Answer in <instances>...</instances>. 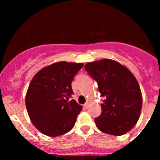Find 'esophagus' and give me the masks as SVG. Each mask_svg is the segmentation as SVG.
I'll use <instances>...</instances> for the list:
<instances>
[{
  "label": "esophagus",
  "mask_w": 160,
  "mask_h": 160,
  "mask_svg": "<svg viewBox=\"0 0 160 160\" xmlns=\"http://www.w3.org/2000/svg\"><path fill=\"white\" fill-rule=\"evenodd\" d=\"M89 102H86V103L84 104V107H85L86 108H89Z\"/></svg>",
  "instance_id": "esophagus-1"
}]
</instances>
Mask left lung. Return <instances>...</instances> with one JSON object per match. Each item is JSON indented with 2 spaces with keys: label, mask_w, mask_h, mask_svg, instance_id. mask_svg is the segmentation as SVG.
<instances>
[{
  "label": "left lung",
  "mask_w": 160,
  "mask_h": 160,
  "mask_svg": "<svg viewBox=\"0 0 160 160\" xmlns=\"http://www.w3.org/2000/svg\"><path fill=\"white\" fill-rule=\"evenodd\" d=\"M84 68L98 83L104 97L102 113L95 119L102 132L122 135L132 128L138 120L142 96L136 78L128 69L111 59L87 63Z\"/></svg>",
  "instance_id": "left-lung-1"
}]
</instances>
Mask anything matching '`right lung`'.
Instances as JSON below:
<instances>
[{"mask_svg": "<svg viewBox=\"0 0 160 160\" xmlns=\"http://www.w3.org/2000/svg\"><path fill=\"white\" fill-rule=\"evenodd\" d=\"M83 64L59 62L41 69L28 89L25 104L34 126L44 135L56 137L72 129L82 106L72 99L71 82Z\"/></svg>", "mask_w": 160, "mask_h": 160, "instance_id": "obj_1", "label": "right lung"}]
</instances>
